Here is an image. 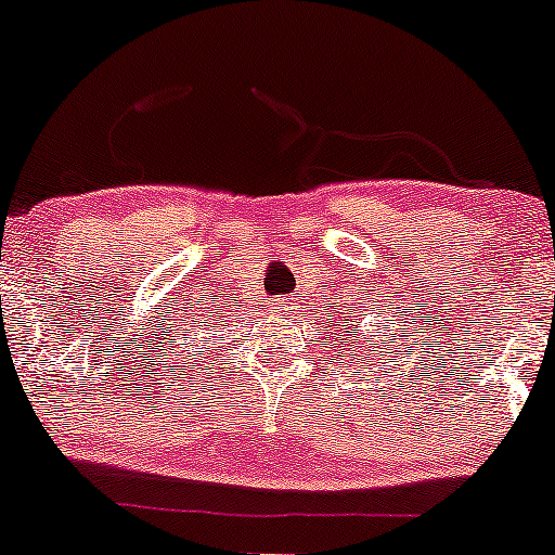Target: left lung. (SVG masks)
I'll list each match as a JSON object with an SVG mask.
<instances>
[{"label":"left lung","instance_id":"8db88e82","mask_svg":"<svg viewBox=\"0 0 555 555\" xmlns=\"http://www.w3.org/2000/svg\"><path fill=\"white\" fill-rule=\"evenodd\" d=\"M343 321H345V326L347 328H350V332H358V326L356 324H350V315H343ZM356 321H361V319H356ZM326 324H328V321H326ZM334 326H339V324H334ZM339 337H350V334H345V332H339ZM371 337H379V334H371ZM382 337H385V339H382V347H379V350H371V356H379V352L382 350H387V334H382ZM363 339H366V343H371V339L366 337V334H363ZM345 347V345H343ZM358 347H363L361 343H356V352H358ZM395 352H398V350H395ZM395 358H398V356H395ZM387 361H392V358H387Z\"/></svg>","mask_w":555,"mask_h":555}]
</instances>
